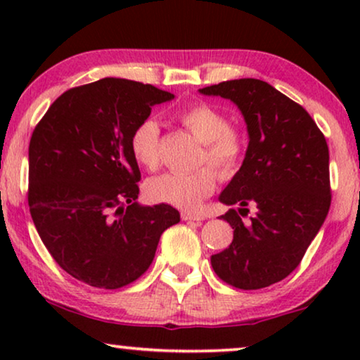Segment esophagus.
<instances>
[{"label": "esophagus", "mask_w": 360, "mask_h": 360, "mask_svg": "<svg viewBox=\"0 0 360 360\" xmlns=\"http://www.w3.org/2000/svg\"><path fill=\"white\" fill-rule=\"evenodd\" d=\"M181 219H184V221H203L205 216L193 214V213H188V211H184V213H181Z\"/></svg>", "instance_id": "esophagus-1"}]
</instances>
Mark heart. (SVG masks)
Listing matches in <instances>:
<instances>
[{
	"label": "heart",
	"instance_id": "obj_1",
	"mask_svg": "<svg viewBox=\"0 0 360 360\" xmlns=\"http://www.w3.org/2000/svg\"><path fill=\"white\" fill-rule=\"evenodd\" d=\"M179 120L185 129L203 142L200 165L210 164L221 179H231L238 174L248 150V137L239 126L231 124L226 111L211 103L198 101L181 110ZM129 149L141 167L150 172L159 169L160 127L154 117L137 122L129 136ZM214 171L203 167L193 174H164L147 181L146 193L157 203L186 211L198 210L203 200L213 195L218 184Z\"/></svg>",
	"mask_w": 360,
	"mask_h": 360
}]
</instances>
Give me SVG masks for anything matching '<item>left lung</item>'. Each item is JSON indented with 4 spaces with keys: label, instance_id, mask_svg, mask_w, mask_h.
Here are the masks:
<instances>
[{
    "label": "left lung",
    "instance_id": "8db88e82",
    "mask_svg": "<svg viewBox=\"0 0 360 360\" xmlns=\"http://www.w3.org/2000/svg\"><path fill=\"white\" fill-rule=\"evenodd\" d=\"M200 91L234 101L249 131L243 167L219 195L223 203L240 206L221 216L233 226L234 239L211 255V265L231 287H270L298 267L328 216L326 137L302 105L267 82L239 78ZM249 205L256 214L244 224Z\"/></svg>",
    "mask_w": 360,
    "mask_h": 360
}]
</instances>
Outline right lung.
Listing matches in <instances>:
<instances>
[{
	"mask_svg": "<svg viewBox=\"0 0 360 360\" xmlns=\"http://www.w3.org/2000/svg\"><path fill=\"white\" fill-rule=\"evenodd\" d=\"M174 95L124 78L62 93L29 142L27 203L53 260L90 287L117 290L154 260L180 221L170 205L139 206L141 170L129 149L136 124Z\"/></svg>",
	"mask_w": 360,
	"mask_h": 360,
	"instance_id": "add662e5",
	"label": "right lung"
}]
</instances>
